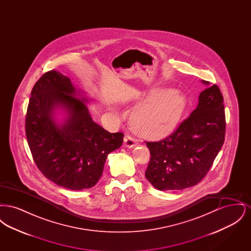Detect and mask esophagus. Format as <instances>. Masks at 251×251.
<instances>
[{"mask_svg": "<svg viewBox=\"0 0 251 251\" xmlns=\"http://www.w3.org/2000/svg\"><path fill=\"white\" fill-rule=\"evenodd\" d=\"M124 145L127 148H133L136 145V141L132 137H131L130 135H126L124 137Z\"/></svg>", "mask_w": 251, "mask_h": 251, "instance_id": "1", "label": "esophagus"}]
</instances>
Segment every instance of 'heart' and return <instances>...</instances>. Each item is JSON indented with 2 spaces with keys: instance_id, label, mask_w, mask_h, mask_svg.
<instances>
[{
  "instance_id": "b5f03b06",
  "label": "heart",
  "mask_w": 251,
  "mask_h": 251,
  "mask_svg": "<svg viewBox=\"0 0 251 251\" xmlns=\"http://www.w3.org/2000/svg\"><path fill=\"white\" fill-rule=\"evenodd\" d=\"M186 106V96L179 89L153 87L139 98L131 113V129L144 138H163L176 128Z\"/></svg>"
}]
</instances>
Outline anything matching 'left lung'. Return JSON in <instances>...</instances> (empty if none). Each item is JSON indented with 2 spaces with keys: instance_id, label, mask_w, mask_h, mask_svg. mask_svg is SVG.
Instances as JSON below:
<instances>
[{
  "instance_id": "left-lung-1",
  "label": "left lung",
  "mask_w": 251,
  "mask_h": 251,
  "mask_svg": "<svg viewBox=\"0 0 251 251\" xmlns=\"http://www.w3.org/2000/svg\"><path fill=\"white\" fill-rule=\"evenodd\" d=\"M199 96V104L188 119L167 138L146 142L151 160L146 178L161 191L191 187L205 177L225 139L226 120L223 96L217 85Z\"/></svg>"
}]
</instances>
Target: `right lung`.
Returning a JSON list of instances; mask_svg holds the SVG:
<instances>
[{"label":"right lung","mask_w":251,"mask_h":251,"mask_svg":"<svg viewBox=\"0 0 251 251\" xmlns=\"http://www.w3.org/2000/svg\"><path fill=\"white\" fill-rule=\"evenodd\" d=\"M85 95L69 77L56 71L46 72L32 89L25 120L27 141L38 169L71 190L95 185L108 154L121 147L124 136L92 120L86 106L92 100Z\"/></svg>","instance_id":"right-lung-1"}]
</instances>
